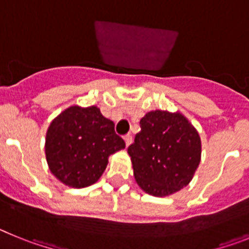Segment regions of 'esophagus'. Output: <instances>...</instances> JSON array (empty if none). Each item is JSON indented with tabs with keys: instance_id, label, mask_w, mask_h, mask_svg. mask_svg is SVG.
I'll return each mask as SVG.
<instances>
[{
	"instance_id": "34e87169",
	"label": "esophagus",
	"mask_w": 249,
	"mask_h": 249,
	"mask_svg": "<svg viewBox=\"0 0 249 249\" xmlns=\"http://www.w3.org/2000/svg\"><path fill=\"white\" fill-rule=\"evenodd\" d=\"M124 142H126V146H127V147H128L129 144L132 143V136L129 135V133H128V135L124 136Z\"/></svg>"
}]
</instances>
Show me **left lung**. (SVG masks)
Returning <instances> with one entry per match:
<instances>
[{"label":"left lung","mask_w":249,"mask_h":249,"mask_svg":"<svg viewBox=\"0 0 249 249\" xmlns=\"http://www.w3.org/2000/svg\"><path fill=\"white\" fill-rule=\"evenodd\" d=\"M128 147L136 182L146 193L166 197L190 183L201 162V138L179 112L151 111Z\"/></svg>","instance_id":"1"}]
</instances>
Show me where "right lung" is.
Masks as SVG:
<instances>
[{"instance_id":"obj_1","label":"right lung","mask_w":249,"mask_h":249,"mask_svg":"<svg viewBox=\"0 0 249 249\" xmlns=\"http://www.w3.org/2000/svg\"><path fill=\"white\" fill-rule=\"evenodd\" d=\"M126 147L114 123L96 106H71L57 116L46 133V160L52 175L72 188L96 183L108 157Z\"/></svg>"}]
</instances>
